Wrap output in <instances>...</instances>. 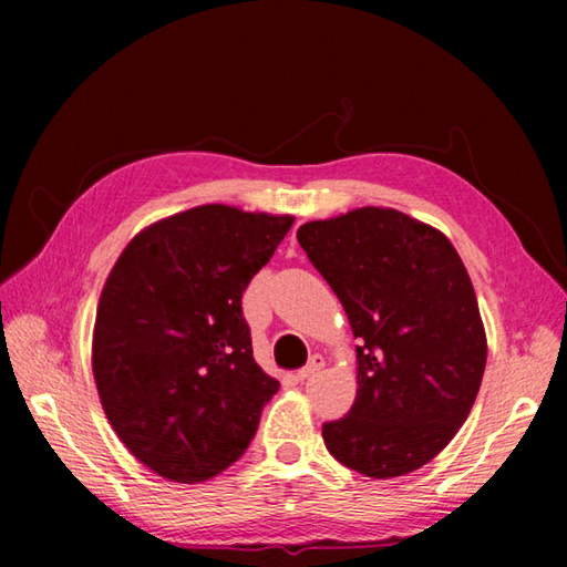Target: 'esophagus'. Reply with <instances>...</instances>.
<instances>
[{
  "instance_id": "1",
  "label": "esophagus",
  "mask_w": 567,
  "mask_h": 567,
  "mask_svg": "<svg viewBox=\"0 0 567 567\" xmlns=\"http://www.w3.org/2000/svg\"><path fill=\"white\" fill-rule=\"evenodd\" d=\"M321 368H323V358H321V355H311L309 363H307L302 370H297L295 380H297V382H305V380H309L311 375H315V372H319Z\"/></svg>"
}]
</instances>
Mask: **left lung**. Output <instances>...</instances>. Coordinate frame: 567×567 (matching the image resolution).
I'll return each instance as SVG.
<instances>
[{
  "instance_id": "1",
  "label": "left lung",
  "mask_w": 567,
  "mask_h": 567,
  "mask_svg": "<svg viewBox=\"0 0 567 567\" xmlns=\"http://www.w3.org/2000/svg\"><path fill=\"white\" fill-rule=\"evenodd\" d=\"M297 240L360 341L355 402L323 443L365 477L414 473L463 426L487 363L461 256L439 228L382 207L307 221Z\"/></svg>"
}]
</instances>
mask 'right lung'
I'll return each mask as SVG.
<instances>
[{
	"label": "right lung",
	"instance_id": "right-lung-1",
	"mask_svg": "<svg viewBox=\"0 0 567 567\" xmlns=\"http://www.w3.org/2000/svg\"><path fill=\"white\" fill-rule=\"evenodd\" d=\"M295 224L202 204L143 228L106 277L92 372L138 463L195 485L236 463L280 382L252 358L240 297Z\"/></svg>",
	"mask_w": 567,
	"mask_h": 567
}]
</instances>
